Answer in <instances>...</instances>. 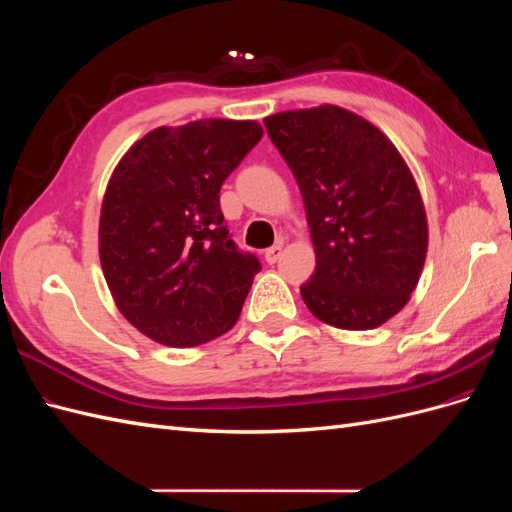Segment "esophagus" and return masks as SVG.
Returning a JSON list of instances; mask_svg holds the SVG:
<instances>
[{
	"instance_id": "1",
	"label": "esophagus",
	"mask_w": 512,
	"mask_h": 512,
	"mask_svg": "<svg viewBox=\"0 0 512 512\" xmlns=\"http://www.w3.org/2000/svg\"><path fill=\"white\" fill-rule=\"evenodd\" d=\"M282 250H284V243H282V241H277L275 245L269 247V250H265V260L269 262V265H275V262L280 260Z\"/></svg>"
}]
</instances>
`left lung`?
Returning <instances> with one entry per match:
<instances>
[{
  "label": "left lung",
  "instance_id": "obj_1",
  "mask_svg": "<svg viewBox=\"0 0 512 512\" xmlns=\"http://www.w3.org/2000/svg\"><path fill=\"white\" fill-rule=\"evenodd\" d=\"M299 183L316 271L301 297L318 320L367 331L410 299L427 254V220L395 145L346 108L322 104L265 119Z\"/></svg>",
  "mask_w": 512,
  "mask_h": 512
}]
</instances>
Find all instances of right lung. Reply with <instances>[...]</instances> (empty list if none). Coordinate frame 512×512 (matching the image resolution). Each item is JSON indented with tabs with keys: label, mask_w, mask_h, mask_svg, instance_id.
<instances>
[{
	"label": "right lung",
	"mask_w": 512,
	"mask_h": 512,
	"mask_svg": "<svg viewBox=\"0 0 512 512\" xmlns=\"http://www.w3.org/2000/svg\"><path fill=\"white\" fill-rule=\"evenodd\" d=\"M260 138L256 121L158 128L108 181L102 271L119 312L153 342L190 348L237 322L260 260L232 241L220 190Z\"/></svg>",
	"instance_id": "1"
}]
</instances>
